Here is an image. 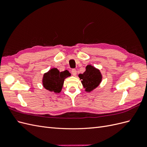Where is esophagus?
I'll return each instance as SVG.
<instances>
[{
  "label": "esophagus",
  "mask_w": 147,
  "mask_h": 147,
  "mask_svg": "<svg viewBox=\"0 0 147 147\" xmlns=\"http://www.w3.org/2000/svg\"><path fill=\"white\" fill-rule=\"evenodd\" d=\"M72 75H74V76H76V75H77V70H75V69H72Z\"/></svg>",
  "instance_id": "34e87169"
}]
</instances>
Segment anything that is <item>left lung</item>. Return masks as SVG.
<instances>
[{
	"label": "left lung",
	"mask_w": 147,
	"mask_h": 147,
	"mask_svg": "<svg viewBox=\"0 0 147 147\" xmlns=\"http://www.w3.org/2000/svg\"><path fill=\"white\" fill-rule=\"evenodd\" d=\"M86 70L83 74H80L78 77L82 80L84 91L90 92L99 86L102 80V75L99 69L89 64L86 66Z\"/></svg>",
	"instance_id": "1"
}]
</instances>
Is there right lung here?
<instances>
[{
	"label": "right lung",
	"mask_w": 147,
	"mask_h": 147,
	"mask_svg": "<svg viewBox=\"0 0 147 147\" xmlns=\"http://www.w3.org/2000/svg\"><path fill=\"white\" fill-rule=\"evenodd\" d=\"M70 75L71 74L67 70L59 72L57 68H52L43 74V86L51 92L59 93L63 89L64 80Z\"/></svg>",
	"instance_id": "obj_1"
}]
</instances>
